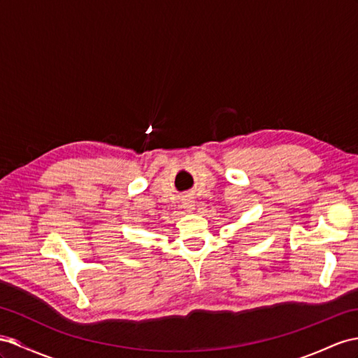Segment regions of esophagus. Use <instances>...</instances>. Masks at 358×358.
<instances>
[{
    "instance_id": "esophagus-1",
    "label": "esophagus",
    "mask_w": 358,
    "mask_h": 358,
    "mask_svg": "<svg viewBox=\"0 0 358 358\" xmlns=\"http://www.w3.org/2000/svg\"><path fill=\"white\" fill-rule=\"evenodd\" d=\"M182 207H185V210L186 212H194L195 210V199L192 198V196H186V198H182Z\"/></svg>"
}]
</instances>
